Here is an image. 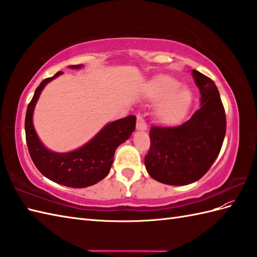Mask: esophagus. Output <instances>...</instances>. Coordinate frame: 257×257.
Returning a JSON list of instances; mask_svg holds the SVG:
<instances>
[{"instance_id": "34e87169", "label": "esophagus", "mask_w": 257, "mask_h": 257, "mask_svg": "<svg viewBox=\"0 0 257 257\" xmlns=\"http://www.w3.org/2000/svg\"><path fill=\"white\" fill-rule=\"evenodd\" d=\"M147 123L145 121L144 117L141 114H137V129L138 130H147Z\"/></svg>"}]
</instances>
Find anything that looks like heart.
I'll list each match as a JSON object with an SVG mask.
<instances>
[{"label": "heart", "mask_w": 257, "mask_h": 257, "mask_svg": "<svg viewBox=\"0 0 257 257\" xmlns=\"http://www.w3.org/2000/svg\"><path fill=\"white\" fill-rule=\"evenodd\" d=\"M151 101L159 102L158 117L166 123H177L182 120L192 103V92L188 87L170 76H158L150 81L146 90Z\"/></svg>", "instance_id": "b5f03b06"}]
</instances>
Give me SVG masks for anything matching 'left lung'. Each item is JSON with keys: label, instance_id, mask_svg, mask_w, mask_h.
Segmentation results:
<instances>
[{"label": "left lung", "instance_id": "obj_1", "mask_svg": "<svg viewBox=\"0 0 257 257\" xmlns=\"http://www.w3.org/2000/svg\"><path fill=\"white\" fill-rule=\"evenodd\" d=\"M192 76L201 95L199 110L181 125L150 129L145 166L151 178L169 185H187L203 177L225 137V111L217 87L198 70Z\"/></svg>", "mask_w": 257, "mask_h": 257}]
</instances>
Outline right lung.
<instances>
[{
  "mask_svg": "<svg viewBox=\"0 0 257 257\" xmlns=\"http://www.w3.org/2000/svg\"><path fill=\"white\" fill-rule=\"evenodd\" d=\"M83 65H70L79 69ZM58 72L37 87L29 103L25 117L26 144L31 158L43 176L69 188H87L105 178L110 171L114 151L129 139L136 129V116H128L107 123L94 138L80 148L69 152H55L42 144L33 124V113L44 87L62 75Z\"/></svg>",
  "mask_w": 257,
  "mask_h": 257,
  "instance_id": "right-lung-1",
  "label": "right lung"
}]
</instances>
